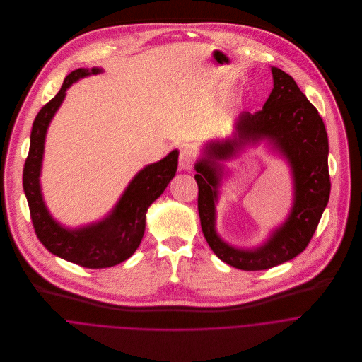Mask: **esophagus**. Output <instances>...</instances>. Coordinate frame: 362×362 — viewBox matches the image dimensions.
Masks as SVG:
<instances>
[{"instance_id":"1","label":"esophagus","mask_w":362,"mask_h":362,"mask_svg":"<svg viewBox=\"0 0 362 362\" xmlns=\"http://www.w3.org/2000/svg\"><path fill=\"white\" fill-rule=\"evenodd\" d=\"M178 165H180V170H184V171H188V170L192 168V165H194V153H192V151L185 148V149H182L180 152Z\"/></svg>"}]
</instances>
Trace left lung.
I'll return each mask as SVG.
<instances>
[{"instance_id": "left-lung-1", "label": "left lung", "mask_w": 362, "mask_h": 362, "mask_svg": "<svg viewBox=\"0 0 362 362\" xmlns=\"http://www.w3.org/2000/svg\"><path fill=\"white\" fill-rule=\"evenodd\" d=\"M273 90L263 108L244 111L235 121L234 138L209 142L197 164L198 210L209 247L216 257L241 270H264L301 254L310 244L329 202L327 134L317 110L284 71L272 66ZM267 140L291 164L295 202L288 220L255 250H238L215 233L216 188L222 176L221 159L235 155L247 143Z\"/></svg>"}]
</instances>
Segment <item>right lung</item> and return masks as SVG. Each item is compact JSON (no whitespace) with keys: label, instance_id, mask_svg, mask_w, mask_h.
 <instances>
[{"label":"right lung","instance_id":"right-lung-1","mask_svg":"<svg viewBox=\"0 0 362 362\" xmlns=\"http://www.w3.org/2000/svg\"><path fill=\"white\" fill-rule=\"evenodd\" d=\"M100 72V68H79L65 78L59 92L42 107L33 121L29 155L23 167V191L37 238L54 255L88 269L110 267L134 255L145 233L146 211L164 192L178 165V151L146 165L129 182L112 211L99 223L69 230L52 218L45 205L39 180L46 132L66 89L81 78Z\"/></svg>","mask_w":362,"mask_h":362}]
</instances>
